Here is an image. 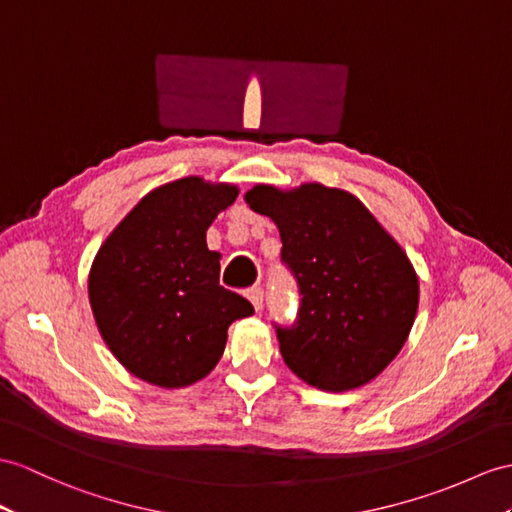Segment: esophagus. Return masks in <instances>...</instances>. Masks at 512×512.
I'll return each instance as SVG.
<instances>
[{"instance_id":"1","label":"esophagus","mask_w":512,"mask_h":512,"mask_svg":"<svg viewBox=\"0 0 512 512\" xmlns=\"http://www.w3.org/2000/svg\"><path fill=\"white\" fill-rule=\"evenodd\" d=\"M247 297H249V302L254 304V308L256 310H260L263 308V299H265V291L260 289V286H254V289H249L247 291Z\"/></svg>"}]
</instances>
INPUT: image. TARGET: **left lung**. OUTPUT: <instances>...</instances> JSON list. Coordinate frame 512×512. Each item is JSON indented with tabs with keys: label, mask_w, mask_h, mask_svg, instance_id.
<instances>
[{
	"label": "left lung",
	"mask_w": 512,
	"mask_h": 512,
	"mask_svg": "<svg viewBox=\"0 0 512 512\" xmlns=\"http://www.w3.org/2000/svg\"><path fill=\"white\" fill-rule=\"evenodd\" d=\"M247 204L280 230L282 265L299 291L297 317L278 326L280 354L297 378L350 391L378 376L413 328L419 284L402 247L350 193L258 184Z\"/></svg>",
	"instance_id": "1"
}]
</instances>
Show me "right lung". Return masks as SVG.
<instances>
[{
	"label": "right lung",
	"instance_id": "right-lung-1",
	"mask_svg": "<svg viewBox=\"0 0 512 512\" xmlns=\"http://www.w3.org/2000/svg\"><path fill=\"white\" fill-rule=\"evenodd\" d=\"M239 191L182 178L145 195L99 247L89 276L104 341L136 378L180 389L208 376L254 306L219 284L206 230Z\"/></svg>",
	"mask_w": 512,
	"mask_h": 512
}]
</instances>
